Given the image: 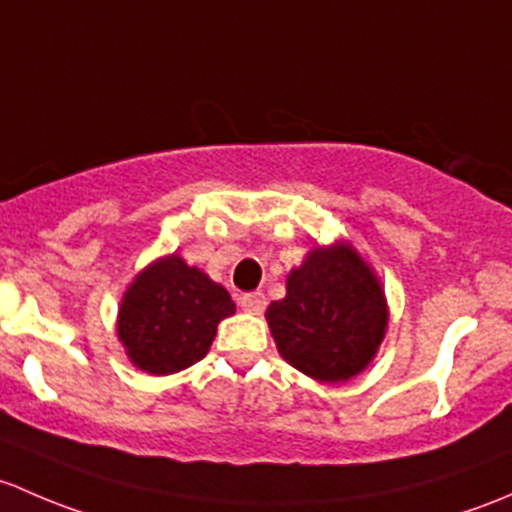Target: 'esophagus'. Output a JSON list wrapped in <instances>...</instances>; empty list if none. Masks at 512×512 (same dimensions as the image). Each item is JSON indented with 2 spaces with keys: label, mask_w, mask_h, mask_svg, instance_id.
<instances>
[{
  "label": "esophagus",
  "mask_w": 512,
  "mask_h": 512,
  "mask_svg": "<svg viewBox=\"0 0 512 512\" xmlns=\"http://www.w3.org/2000/svg\"><path fill=\"white\" fill-rule=\"evenodd\" d=\"M241 308L246 310V313H263V308H266V295L263 293H249V295H241Z\"/></svg>",
  "instance_id": "34e87169"
}]
</instances>
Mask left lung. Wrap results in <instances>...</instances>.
<instances>
[{"instance_id": "left-lung-1", "label": "left lung", "mask_w": 512, "mask_h": 512, "mask_svg": "<svg viewBox=\"0 0 512 512\" xmlns=\"http://www.w3.org/2000/svg\"><path fill=\"white\" fill-rule=\"evenodd\" d=\"M286 288L266 310L283 360L320 382L365 370L387 328L382 286L365 261L342 244L315 249Z\"/></svg>"}]
</instances>
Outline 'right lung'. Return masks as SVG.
Returning <instances> with one entry per match:
<instances>
[{"label":"right lung","instance_id":"right-lung-1","mask_svg":"<svg viewBox=\"0 0 512 512\" xmlns=\"http://www.w3.org/2000/svg\"><path fill=\"white\" fill-rule=\"evenodd\" d=\"M231 295L179 256L160 258L135 278L118 313L128 357L150 374H172L207 355Z\"/></svg>","mask_w":512,"mask_h":512}]
</instances>
